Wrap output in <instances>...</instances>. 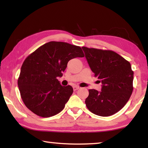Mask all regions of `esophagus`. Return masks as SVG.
<instances>
[{"label": "esophagus", "mask_w": 148, "mask_h": 148, "mask_svg": "<svg viewBox=\"0 0 148 148\" xmlns=\"http://www.w3.org/2000/svg\"><path fill=\"white\" fill-rule=\"evenodd\" d=\"M79 88V86H73V90H74V91H76V90H77Z\"/></svg>", "instance_id": "esophagus-1"}]
</instances>
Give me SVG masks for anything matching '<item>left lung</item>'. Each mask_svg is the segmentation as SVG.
Masks as SVG:
<instances>
[{
  "label": "left lung",
  "mask_w": 148,
  "mask_h": 148,
  "mask_svg": "<svg viewBox=\"0 0 148 148\" xmlns=\"http://www.w3.org/2000/svg\"><path fill=\"white\" fill-rule=\"evenodd\" d=\"M95 77L102 83V91L88 90L85 103L90 111L109 116L121 110L133 92L134 71L130 62L111 50L82 47Z\"/></svg>",
  "instance_id": "1"
}]
</instances>
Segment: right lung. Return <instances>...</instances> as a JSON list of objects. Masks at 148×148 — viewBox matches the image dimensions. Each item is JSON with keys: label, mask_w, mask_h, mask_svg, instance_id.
<instances>
[{"label": "right lung", "mask_w": 148, "mask_h": 148, "mask_svg": "<svg viewBox=\"0 0 148 148\" xmlns=\"http://www.w3.org/2000/svg\"><path fill=\"white\" fill-rule=\"evenodd\" d=\"M79 46L51 41L27 56L21 66L18 85L27 108L43 118L57 114L65 108L73 93L70 85L62 86V76L70 60L84 57Z\"/></svg>", "instance_id": "right-lung-1"}]
</instances>
